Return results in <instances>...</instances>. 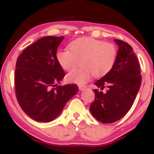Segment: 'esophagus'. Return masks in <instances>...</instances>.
Here are the masks:
<instances>
[{
	"mask_svg": "<svg viewBox=\"0 0 154 154\" xmlns=\"http://www.w3.org/2000/svg\"><path fill=\"white\" fill-rule=\"evenodd\" d=\"M79 89L81 91H85V89H87V86H85V85H79Z\"/></svg>",
	"mask_w": 154,
	"mask_h": 154,
	"instance_id": "34e87169",
	"label": "esophagus"
}]
</instances>
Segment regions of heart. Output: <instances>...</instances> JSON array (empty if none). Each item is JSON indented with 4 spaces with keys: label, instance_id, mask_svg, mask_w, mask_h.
<instances>
[{
    "label": "heart",
    "instance_id": "obj_1",
    "mask_svg": "<svg viewBox=\"0 0 154 154\" xmlns=\"http://www.w3.org/2000/svg\"><path fill=\"white\" fill-rule=\"evenodd\" d=\"M69 48L56 54L60 65L66 71H72L82 60V66L68 74L66 77L69 82L82 85L89 81L93 75L97 77H103L111 71L115 63V46L103 40L84 37L73 40Z\"/></svg>",
    "mask_w": 154,
    "mask_h": 154
}]
</instances>
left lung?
I'll list each match as a JSON object with an SVG mask.
<instances>
[{"mask_svg":"<svg viewBox=\"0 0 154 154\" xmlns=\"http://www.w3.org/2000/svg\"><path fill=\"white\" fill-rule=\"evenodd\" d=\"M119 46L115 63L109 73L96 81L95 100L90 111L98 121L113 123L122 118L131 109L141 85L140 66L137 56L128 43L114 40Z\"/></svg>","mask_w":154,"mask_h":154,"instance_id":"left-lung-1","label":"left lung"}]
</instances>
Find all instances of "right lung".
<instances>
[{"label": "right lung", "mask_w": 154, "mask_h": 154, "mask_svg": "<svg viewBox=\"0 0 154 154\" xmlns=\"http://www.w3.org/2000/svg\"><path fill=\"white\" fill-rule=\"evenodd\" d=\"M64 37L46 36L29 45L16 63L15 89L24 112L39 122H50L78 91L75 84L58 85L66 74L56 59Z\"/></svg>", "instance_id": "obj_1"}]
</instances>
